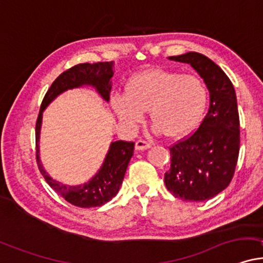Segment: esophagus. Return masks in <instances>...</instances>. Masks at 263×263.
<instances>
[{
	"label": "esophagus",
	"instance_id": "obj_1",
	"mask_svg": "<svg viewBox=\"0 0 263 263\" xmlns=\"http://www.w3.org/2000/svg\"><path fill=\"white\" fill-rule=\"evenodd\" d=\"M151 147V144L150 142H147V141H145V140H138L137 142H135V148H137V150H139V151H142V150H147V148H150Z\"/></svg>",
	"mask_w": 263,
	"mask_h": 263
}]
</instances>
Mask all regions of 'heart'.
I'll list each match as a JSON object with an SVG mask.
<instances>
[{"label": "heart", "instance_id": "b5f03b06", "mask_svg": "<svg viewBox=\"0 0 263 263\" xmlns=\"http://www.w3.org/2000/svg\"><path fill=\"white\" fill-rule=\"evenodd\" d=\"M126 92L111 97L112 108L126 125L142 122L150 109L155 130L168 138H183L199 125L207 106V87L199 77L176 70L147 69L135 74Z\"/></svg>", "mask_w": 263, "mask_h": 263}]
</instances>
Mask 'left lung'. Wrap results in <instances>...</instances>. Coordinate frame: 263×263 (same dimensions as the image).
<instances>
[{
	"mask_svg": "<svg viewBox=\"0 0 263 263\" xmlns=\"http://www.w3.org/2000/svg\"><path fill=\"white\" fill-rule=\"evenodd\" d=\"M170 60L190 64L200 74L210 91V108L193 134L170 147L164 184L178 199L210 200L231 184L238 163L240 122L235 90L226 73L203 54L187 52Z\"/></svg>",
	"mask_w": 263,
	"mask_h": 263,
	"instance_id": "1",
	"label": "left lung"
}]
</instances>
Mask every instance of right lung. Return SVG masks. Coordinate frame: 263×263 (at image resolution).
Masks as SVG:
<instances>
[{
  "label": "right lung",
  "mask_w": 263,
  "mask_h": 263,
  "mask_svg": "<svg viewBox=\"0 0 263 263\" xmlns=\"http://www.w3.org/2000/svg\"><path fill=\"white\" fill-rule=\"evenodd\" d=\"M112 62H97L93 64L80 63L77 64L66 72L60 74L57 79L52 83L46 95L42 100L39 112L36 125H35V140H36V162L37 167L45 180L52 189L56 191L64 200L74 206L89 209V207H99L111 201L118 193L124 174L128 167L129 161L134 154V145L133 141H115L111 144L108 154L105 158L101 170L96 173V176L87 183L79 186H68L60 181L53 180L46 171L42 167L40 158H39V135H40L42 112L46 108L54 97L68 89L79 87L82 85H91L96 87L106 101L109 100L111 91V78L113 77Z\"/></svg>",
  "instance_id": "obj_1"
}]
</instances>
